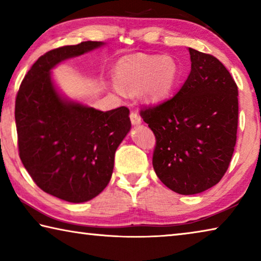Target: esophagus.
Returning a JSON list of instances; mask_svg holds the SVG:
<instances>
[{
    "instance_id": "esophagus-1",
    "label": "esophagus",
    "mask_w": 261,
    "mask_h": 261,
    "mask_svg": "<svg viewBox=\"0 0 261 261\" xmlns=\"http://www.w3.org/2000/svg\"><path fill=\"white\" fill-rule=\"evenodd\" d=\"M130 120H131V123L134 125H138L141 123V118L138 114H137L136 112H131L130 113Z\"/></svg>"
}]
</instances>
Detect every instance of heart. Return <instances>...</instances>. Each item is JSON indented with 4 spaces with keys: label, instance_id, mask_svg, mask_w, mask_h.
<instances>
[{
    "label": "heart",
    "instance_id": "heart-1",
    "mask_svg": "<svg viewBox=\"0 0 261 261\" xmlns=\"http://www.w3.org/2000/svg\"><path fill=\"white\" fill-rule=\"evenodd\" d=\"M118 87L136 91L149 102H159L174 91L179 79V67L169 56L135 55L121 60L115 67Z\"/></svg>",
    "mask_w": 261,
    "mask_h": 261
}]
</instances>
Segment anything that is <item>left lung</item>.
Listing matches in <instances>:
<instances>
[{
    "label": "left lung",
    "instance_id": "left-lung-1",
    "mask_svg": "<svg viewBox=\"0 0 261 261\" xmlns=\"http://www.w3.org/2000/svg\"><path fill=\"white\" fill-rule=\"evenodd\" d=\"M191 72L173 98L144 106L140 116L155 136L153 168L179 194L218 184L235 149L238 87L215 56L189 48Z\"/></svg>",
    "mask_w": 261,
    "mask_h": 261
}]
</instances>
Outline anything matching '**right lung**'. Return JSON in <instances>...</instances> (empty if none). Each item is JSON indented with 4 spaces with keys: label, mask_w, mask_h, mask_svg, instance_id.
<instances>
[{
    "label": "right lung",
    "mask_w": 261,
    "mask_h": 261,
    "mask_svg": "<svg viewBox=\"0 0 261 261\" xmlns=\"http://www.w3.org/2000/svg\"><path fill=\"white\" fill-rule=\"evenodd\" d=\"M102 45L85 41L39 57L21 82L15 120L19 158L42 191L84 202L102 191L114 169L115 152L131 127L124 106L108 112L68 102L50 81V69Z\"/></svg>",
    "instance_id": "add662e5"
}]
</instances>
